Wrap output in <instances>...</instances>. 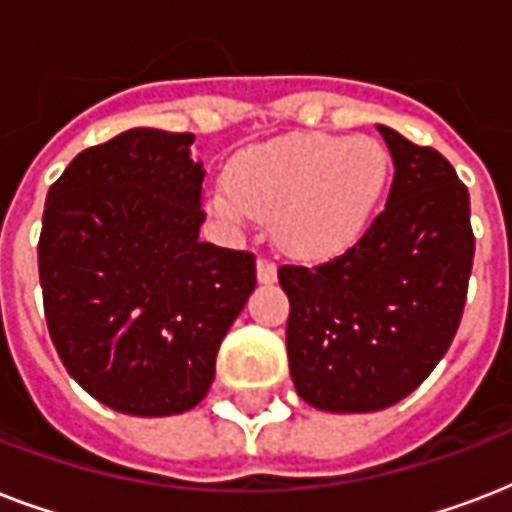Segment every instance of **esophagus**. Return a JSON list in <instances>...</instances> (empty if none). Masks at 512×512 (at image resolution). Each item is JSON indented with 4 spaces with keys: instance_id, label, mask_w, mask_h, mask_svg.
Instances as JSON below:
<instances>
[{
    "instance_id": "esophagus-1",
    "label": "esophagus",
    "mask_w": 512,
    "mask_h": 512,
    "mask_svg": "<svg viewBox=\"0 0 512 512\" xmlns=\"http://www.w3.org/2000/svg\"><path fill=\"white\" fill-rule=\"evenodd\" d=\"M257 281L260 284H273L276 281V265L265 257H257Z\"/></svg>"
}]
</instances>
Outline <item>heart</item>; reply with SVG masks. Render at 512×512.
Here are the masks:
<instances>
[{
	"mask_svg": "<svg viewBox=\"0 0 512 512\" xmlns=\"http://www.w3.org/2000/svg\"><path fill=\"white\" fill-rule=\"evenodd\" d=\"M388 172V151L369 135L297 132L241 151L212 185L209 207L233 228L271 217L279 249L324 260L361 239Z\"/></svg>",
	"mask_w": 512,
	"mask_h": 512,
	"instance_id": "obj_1",
	"label": "heart"
}]
</instances>
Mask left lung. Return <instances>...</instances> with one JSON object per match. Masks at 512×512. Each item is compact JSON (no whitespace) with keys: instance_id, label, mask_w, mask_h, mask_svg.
Wrapping results in <instances>:
<instances>
[{"instance_id":"8db88e82","label":"left lung","mask_w":512,"mask_h":512,"mask_svg":"<svg viewBox=\"0 0 512 512\" xmlns=\"http://www.w3.org/2000/svg\"><path fill=\"white\" fill-rule=\"evenodd\" d=\"M388 201L345 255L281 265L287 353L297 396L321 412H380L406 398L452 345L476 239L454 167L385 124Z\"/></svg>"}]
</instances>
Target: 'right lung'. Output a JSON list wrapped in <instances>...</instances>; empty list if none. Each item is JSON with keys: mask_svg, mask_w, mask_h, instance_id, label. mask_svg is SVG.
<instances>
[{"mask_svg": "<svg viewBox=\"0 0 512 512\" xmlns=\"http://www.w3.org/2000/svg\"><path fill=\"white\" fill-rule=\"evenodd\" d=\"M191 132L135 127L50 185L39 236L44 316L68 374L135 417L188 412L255 289V255L199 239Z\"/></svg>", "mask_w": 512, "mask_h": 512, "instance_id": "obj_1", "label": "right lung"}]
</instances>
